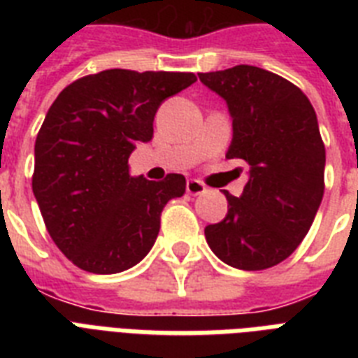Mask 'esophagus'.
I'll return each mask as SVG.
<instances>
[{"label": "esophagus", "mask_w": 358, "mask_h": 358, "mask_svg": "<svg viewBox=\"0 0 358 358\" xmlns=\"http://www.w3.org/2000/svg\"><path fill=\"white\" fill-rule=\"evenodd\" d=\"M185 189L189 195H202L204 191H206V185L199 182V180H187V184H185Z\"/></svg>", "instance_id": "obj_1"}]
</instances>
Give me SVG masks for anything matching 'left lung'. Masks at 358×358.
<instances>
[{"instance_id": "1", "label": "left lung", "mask_w": 358, "mask_h": 358, "mask_svg": "<svg viewBox=\"0 0 358 358\" xmlns=\"http://www.w3.org/2000/svg\"><path fill=\"white\" fill-rule=\"evenodd\" d=\"M199 78L229 106L227 157L249 165L239 199L224 191L227 217L204 229L208 245L238 269L277 266L299 247L322 204L325 145L316 111L299 87L258 66L238 64Z\"/></svg>"}]
</instances>
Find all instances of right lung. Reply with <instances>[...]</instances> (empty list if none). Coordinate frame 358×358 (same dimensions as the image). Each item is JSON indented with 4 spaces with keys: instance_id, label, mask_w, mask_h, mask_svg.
<instances>
[{
    "instance_id": "obj_1",
    "label": "right lung",
    "mask_w": 358,
    "mask_h": 358,
    "mask_svg": "<svg viewBox=\"0 0 358 358\" xmlns=\"http://www.w3.org/2000/svg\"><path fill=\"white\" fill-rule=\"evenodd\" d=\"M195 81L191 72L103 70L64 87L48 109L35 141L33 193L74 266L111 275L148 255L163 208L184 195L185 178L131 176L128 157L152 139L163 100Z\"/></svg>"
}]
</instances>
